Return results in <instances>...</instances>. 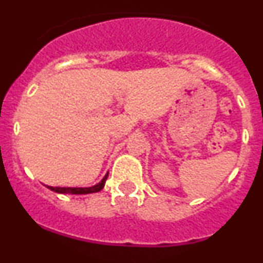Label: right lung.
Returning <instances> with one entry per match:
<instances>
[{
    "label": "right lung",
    "mask_w": 263,
    "mask_h": 263,
    "mask_svg": "<svg viewBox=\"0 0 263 263\" xmlns=\"http://www.w3.org/2000/svg\"><path fill=\"white\" fill-rule=\"evenodd\" d=\"M105 179L103 178L102 182H99L98 184L92 185V187L89 188H63V187H49L50 190L54 191L57 193H72V195H86V193H94V192H99L100 190H103L104 187Z\"/></svg>",
    "instance_id": "right-lung-1"
}]
</instances>
